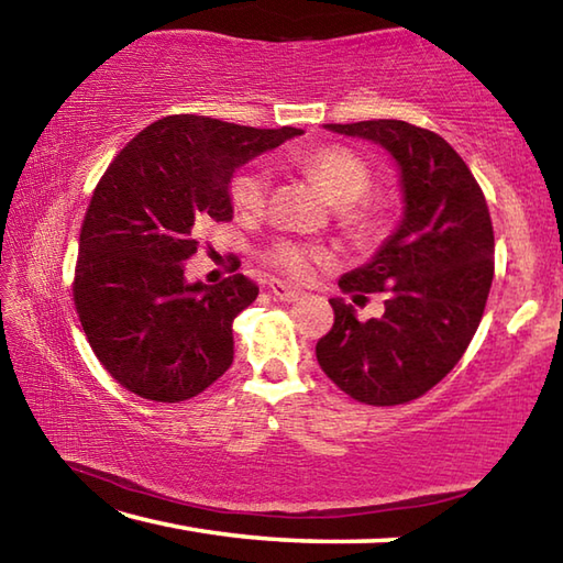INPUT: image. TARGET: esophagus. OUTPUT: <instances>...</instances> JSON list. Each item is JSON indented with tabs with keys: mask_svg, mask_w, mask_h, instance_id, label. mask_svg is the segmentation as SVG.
<instances>
[{
	"mask_svg": "<svg viewBox=\"0 0 563 563\" xmlns=\"http://www.w3.org/2000/svg\"><path fill=\"white\" fill-rule=\"evenodd\" d=\"M271 292H273L278 300H283V302H292V300L300 298V292L295 290V288H290V285L283 283V280H273V283H271Z\"/></svg>",
	"mask_w": 563,
	"mask_h": 563,
	"instance_id": "34e87169",
	"label": "esophagus"
}]
</instances>
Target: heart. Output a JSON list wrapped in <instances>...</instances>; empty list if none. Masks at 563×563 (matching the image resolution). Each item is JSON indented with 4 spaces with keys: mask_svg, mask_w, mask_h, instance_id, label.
<instances>
[{
    "mask_svg": "<svg viewBox=\"0 0 563 563\" xmlns=\"http://www.w3.org/2000/svg\"><path fill=\"white\" fill-rule=\"evenodd\" d=\"M300 168L302 174H308L312 180H318L325 188L332 203L340 206V218L347 228L365 233L375 225V213L357 206L367 196L369 186H373V176H369L365 161L350 154L345 148H322L316 151V154L305 156L300 161ZM268 188L271 176L263 168L253 166L241 170L231 184V201L235 211L245 216L261 213L265 201H268ZM268 258L275 268L292 275V278L305 280L310 278L318 263L325 261V253L312 245L280 241L273 245Z\"/></svg>",
    "mask_w": 563,
    "mask_h": 563,
    "instance_id": "heart-1",
    "label": "heart"
}]
</instances>
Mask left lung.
Here are the masks:
<instances>
[{"label": "left lung", "instance_id": "left-lung-1", "mask_svg": "<svg viewBox=\"0 0 563 563\" xmlns=\"http://www.w3.org/2000/svg\"><path fill=\"white\" fill-rule=\"evenodd\" d=\"M325 129L385 148L405 206L373 258L340 278L362 300L360 292H387L385 312L362 322L352 305L332 298L335 325L316 355L357 402L405 405L450 373L479 328L494 278L489 208L462 156L434 131L395 119Z\"/></svg>", "mask_w": 563, "mask_h": 563}]
</instances>
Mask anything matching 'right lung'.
Returning a JSON list of instances; mask_svg holds the SVG:
<instances>
[{
	"label": "right lung",
	"mask_w": 563,
	"mask_h": 563,
	"mask_svg": "<svg viewBox=\"0 0 563 563\" xmlns=\"http://www.w3.org/2000/svg\"><path fill=\"white\" fill-rule=\"evenodd\" d=\"M300 133L178 113L111 161L81 223L74 302L93 355L129 393L184 402L231 367L233 320L258 285L243 273L188 283L184 261L203 223L233 218L235 170Z\"/></svg>",
	"instance_id": "obj_1"
}]
</instances>
